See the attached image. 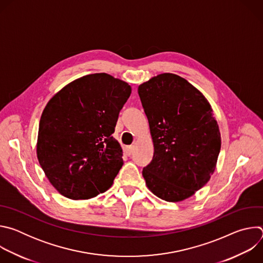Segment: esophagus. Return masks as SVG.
Listing matches in <instances>:
<instances>
[{"label": "esophagus", "mask_w": 263, "mask_h": 263, "mask_svg": "<svg viewBox=\"0 0 263 263\" xmlns=\"http://www.w3.org/2000/svg\"><path fill=\"white\" fill-rule=\"evenodd\" d=\"M132 151H133V146L132 145H126L124 147V153L127 155V156H130L132 154Z\"/></svg>", "instance_id": "esophagus-1"}]
</instances>
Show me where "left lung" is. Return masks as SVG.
<instances>
[{
	"mask_svg": "<svg viewBox=\"0 0 263 263\" xmlns=\"http://www.w3.org/2000/svg\"><path fill=\"white\" fill-rule=\"evenodd\" d=\"M154 156L142 170L145 184L167 202L192 197L208 182L220 151V133L206 98L174 73L138 86Z\"/></svg>",
	"mask_w": 263,
	"mask_h": 263,
	"instance_id": "1",
	"label": "left lung"
}]
</instances>
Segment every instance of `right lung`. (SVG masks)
<instances>
[{"label": "right lung", "mask_w": 263, "mask_h": 263, "mask_svg": "<svg viewBox=\"0 0 263 263\" xmlns=\"http://www.w3.org/2000/svg\"><path fill=\"white\" fill-rule=\"evenodd\" d=\"M131 86L105 72L63 87L47 104L39 128L37 158L55 189L71 200L106 192L123 166L112 134Z\"/></svg>", "instance_id": "right-lung-1"}]
</instances>
